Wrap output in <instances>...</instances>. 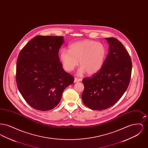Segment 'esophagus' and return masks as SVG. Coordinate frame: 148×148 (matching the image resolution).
Returning a JSON list of instances; mask_svg holds the SVG:
<instances>
[{
    "label": "esophagus",
    "instance_id": "1",
    "mask_svg": "<svg viewBox=\"0 0 148 148\" xmlns=\"http://www.w3.org/2000/svg\"><path fill=\"white\" fill-rule=\"evenodd\" d=\"M81 81V79H79V78H77V77H75V79H74V83H77V82H80Z\"/></svg>",
    "mask_w": 148,
    "mask_h": 148
}]
</instances>
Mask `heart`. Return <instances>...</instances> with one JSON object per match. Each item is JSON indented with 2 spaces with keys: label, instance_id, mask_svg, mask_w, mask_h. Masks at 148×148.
<instances>
[{
  "label": "heart",
  "instance_id": "b5f03b06",
  "mask_svg": "<svg viewBox=\"0 0 148 148\" xmlns=\"http://www.w3.org/2000/svg\"><path fill=\"white\" fill-rule=\"evenodd\" d=\"M106 53V48L103 43L86 39L71 44L69 50L62 48L60 59L64 69L67 71H73L79 63L81 66L79 75L85 72L89 75H93L102 68Z\"/></svg>",
  "mask_w": 148,
  "mask_h": 148
}]
</instances>
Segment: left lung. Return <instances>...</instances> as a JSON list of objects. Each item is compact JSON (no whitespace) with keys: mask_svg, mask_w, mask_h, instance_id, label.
<instances>
[{"mask_svg":"<svg viewBox=\"0 0 148 148\" xmlns=\"http://www.w3.org/2000/svg\"><path fill=\"white\" fill-rule=\"evenodd\" d=\"M106 39L109 51L102 68L83 80L82 100L92 110H102L114 106L126 91L131 77L132 60L127 50L116 38Z\"/></svg>","mask_w":148,"mask_h":148,"instance_id":"8db88e82","label":"left lung"}]
</instances>
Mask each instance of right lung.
I'll return each instance as SVG.
<instances>
[{"label":"right lung","instance_id":"right-lung-1","mask_svg":"<svg viewBox=\"0 0 148 148\" xmlns=\"http://www.w3.org/2000/svg\"><path fill=\"white\" fill-rule=\"evenodd\" d=\"M63 36L38 35L22 49L16 62L19 91L34 109L47 111L59 103L74 78L63 68L58 56Z\"/></svg>","mask_w":148,"mask_h":148}]
</instances>
